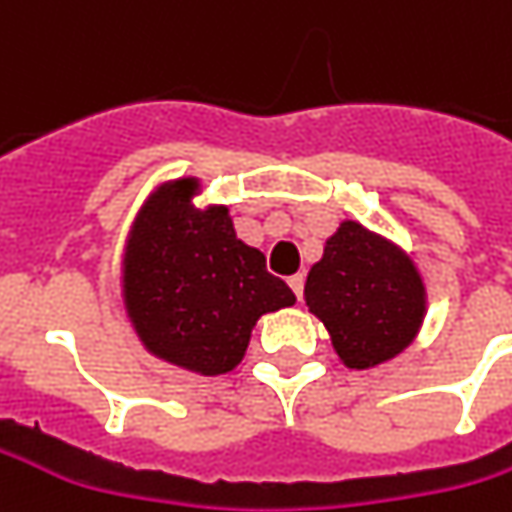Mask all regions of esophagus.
<instances>
[{"label":"esophagus","instance_id":"1","mask_svg":"<svg viewBox=\"0 0 512 512\" xmlns=\"http://www.w3.org/2000/svg\"><path fill=\"white\" fill-rule=\"evenodd\" d=\"M287 285H290V290L296 293V299H302V293H305V276H302V273L290 276V279H287Z\"/></svg>","mask_w":512,"mask_h":512}]
</instances>
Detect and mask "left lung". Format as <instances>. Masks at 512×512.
I'll list each match as a JSON object with an SVG mask.
<instances>
[{
	"mask_svg": "<svg viewBox=\"0 0 512 512\" xmlns=\"http://www.w3.org/2000/svg\"><path fill=\"white\" fill-rule=\"evenodd\" d=\"M307 307L325 322L347 367H373L413 342L424 316V287L402 250L344 222L305 282Z\"/></svg>",
	"mask_w": 512,
	"mask_h": 512,
	"instance_id": "obj_1",
	"label": "left lung"
}]
</instances>
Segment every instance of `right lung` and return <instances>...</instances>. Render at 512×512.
I'll use <instances>...</instances> for the list:
<instances>
[{"instance_id": "1", "label": "right lung", "mask_w": 512, "mask_h": 512, "mask_svg": "<svg viewBox=\"0 0 512 512\" xmlns=\"http://www.w3.org/2000/svg\"><path fill=\"white\" fill-rule=\"evenodd\" d=\"M193 190L190 179L173 182L139 213L125 302L156 356L216 376L242 362L256 319L296 296L267 273L262 250L236 239L225 207L190 205Z\"/></svg>"}]
</instances>
